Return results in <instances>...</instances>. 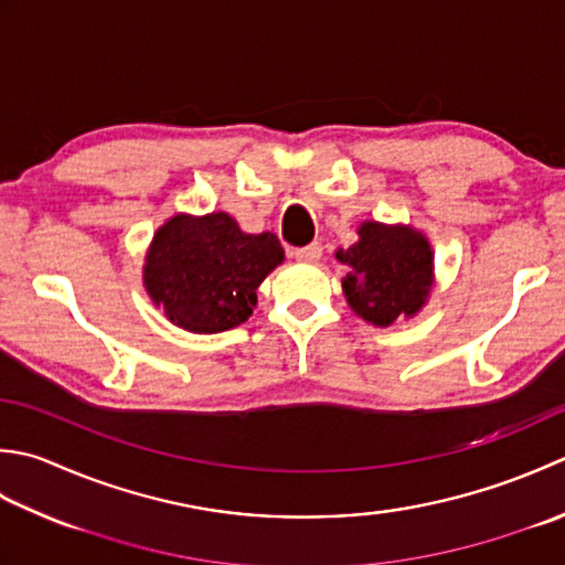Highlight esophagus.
I'll use <instances>...</instances> for the list:
<instances>
[{
	"instance_id": "obj_1",
	"label": "esophagus",
	"mask_w": 565,
	"mask_h": 565,
	"mask_svg": "<svg viewBox=\"0 0 565 565\" xmlns=\"http://www.w3.org/2000/svg\"><path fill=\"white\" fill-rule=\"evenodd\" d=\"M320 254H323V247H320L318 242H313V245H308V247L294 249V257H296L298 262H318Z\"/></svg>"
}]
</instances>
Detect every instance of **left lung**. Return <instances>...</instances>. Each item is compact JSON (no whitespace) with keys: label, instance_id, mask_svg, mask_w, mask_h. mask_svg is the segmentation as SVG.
Returning a JSON list of instances; mask_svg holds the SVG:
<instances>
[{"label":"left lung","instance_id":"obj_1","mask_svg":"<svg viewBox=\"0 0 565 565\" xmlns=\"http://www.w3.org/2000/svg\"><path fill=\"white\" fill-rule=\"evenodd\" d=\"M358 235L355 245L335 252L348 267L342 291L352 311L380 328L416 316L434 286V249L426 235L374 220L362 223Z\"/></svg>","mask_w":565,"mask_h":565}]
</instances>
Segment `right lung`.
I'll return each instance as SVG.
<instances>
[{
    "label": "right lung",
    "instance_id": "obj_1",
    "mask_svg": "<svg viewBox=\"0 0 565 565\" xmlns=\"http://www.w3.org/2000/svg\"><path fill=\"white\" fill-rule=\"evenodd\" d=\"M281 262L284 247L271 232L247 235L227 213H181L153 235L143 286L173 326L223 333L252 316L259 284Z\"/></svg>",
    "mask_w": 565,
    "mask_h": 565
}]
</instances>
